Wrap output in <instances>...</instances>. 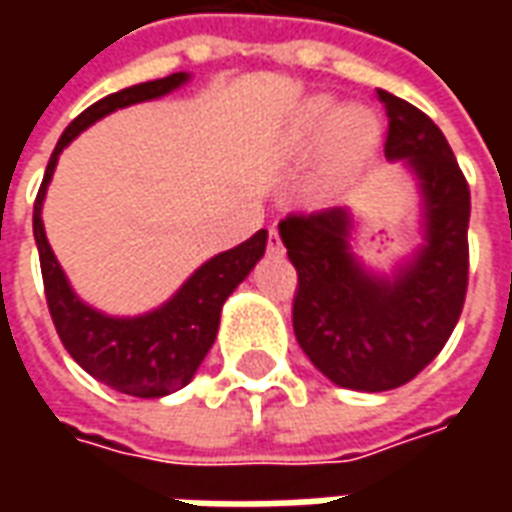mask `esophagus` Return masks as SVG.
<instances>
[{"label":"esophagus","instance_id":"esophagus-1","mask_svg":"<svg viewBox=\"0 0 512 512\" xmlns=\"http://www.w3.org/2000/svg\"><path fill=\"white\" fill-rule=\"evenodd\" d=\"M268 249H271V252H282V238H279L277 227L268 230Z\"/></svg>","mask_w":512,"mask_h":512}]
</instances>
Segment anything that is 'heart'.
Listing matches in <instances>:
<instances>
[{
	"mask_svg": "<svg viewBox=\"0 0 512 512\" xmlns=\"http://www.w3.org/2000/svg\"><path fill=\"white\" fill-rule=\"evenodd\" d=\"M329 130L333 131L329 135V150H332V156L337 161L365 153L367 147L373 145V139H376L373 117L365 115L362 109H343L340 115L334 117L332 101L321 98V101H312L293 120V126H290V145L299 147V150L315 147Z\"/></svg>",
	"mask_w": 512,
	"mask_h": 512,
	"instance_id": "1",
	"label": "heart"
}]
</instances>
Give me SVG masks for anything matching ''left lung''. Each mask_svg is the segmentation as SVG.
<instances>
[{
	"instance_id": "8db88e82",
	"label": "left lung",
	"mask_w": 512,
	"mask_h": 512,
	"mask_svg": "<svg viewBox=\"0 0 512 512\" xmlns=\"http://www.w3.org/2000/svg\"><path fill=\"white\" fill-rule=\"evenodd\" d=\"M389 117L386 161H403L422 205V244L392 274L351 249V208L296 213L279 238L299 274L293 332L332 384L386 392L439 356L461 318L469 279V186L452 147L417 106L378 90Z\"/></svg>"
}]
</instances>
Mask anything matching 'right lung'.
Masks as SVG:
<instances>
[{
  "label": "right lung",
  "mask_w": 512,
  "mask_h": 512,
  "mask_svg": "<svg viewBox=\"0 0 512 512\" xmlns=\"http://www.w3.org/2000/svg\"><path fill=\"white\" fill-rule=\"evenodd\" d=\"M186 82H189V73H172L156 82L134 84L120 93L106 95L98 104L84 109L82 115L65 128V134L54 147L43 183H40L38 200H35V213H32L43 288H46L51 321L57 326L62 345L82 370L123 395L164 397L189 384L216 340L224 301L230 299V293L249 277V271L263 257L268 233L260 230L244 244L205 260L175 290V296L156 310L134 315V318H117V315L95 310L76 296V290L71 288L46 238L43 200H46V189L57 169L60 153L84 128H90L117 109L169 95Z\"/></svg>",
  "instance_id": "obj_1"
}]
</instances>
